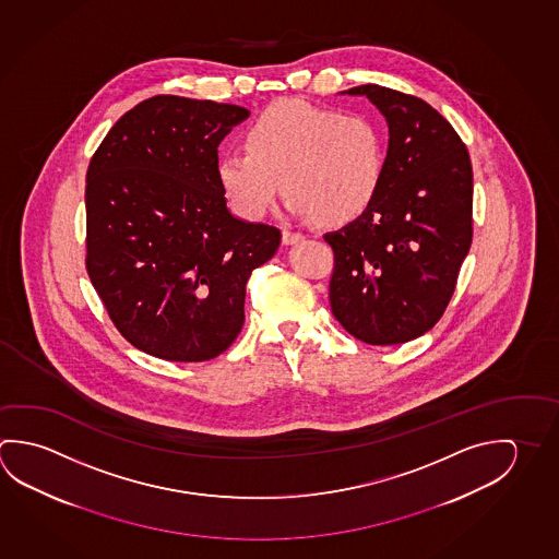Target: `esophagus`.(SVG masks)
Segmentation results:
<instances>
[{
    "mask_svg": "<svg viewBox=\"0 0 559 559\" xmlns=\"http://www.w3.org/2000/svg\"><path fill=\"white\" fill-rule=\"evenodd\" d=\"M302 239V234H298V231H290V229H284L283 231L284 246H294V243H300Z\"/></svg>",
    "mask_w": 559,
    "mask_h": 559,
    "instance_id": "esophagus-1",
    "label": "esophagus"
}]
</instances>
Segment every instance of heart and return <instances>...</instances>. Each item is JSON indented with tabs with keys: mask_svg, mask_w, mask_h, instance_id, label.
<instances>
[{
	"mask_svg": "<svg viewBox=\"0 0 559 559\" xmlns=\"http://www.w3.org/2000/svg\"><path fill=\"white\" fill-rule=\"evenodd\" d=\"M246 151L217 163V180L241 216H265L281 180L294 214L322 226L352 224L374 204L386 168L382 131L361 114L283 99L257 116Z\"/></svg>",
	"mask_w": 559,
	"mask_h": 559,
	"instance_id": "1",
	"label": "heart"
}]
</instances>
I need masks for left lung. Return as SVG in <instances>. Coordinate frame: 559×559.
<instances>
[{
    "label": "left lung",
    "mask_w": 559,
    "mask_h": 559,
    "mask_svg": "<svg viewBox=\"0 0 559 559\" xmlns=\"http://www.w3.org/2000/svg\"><path fill=\"white\" fill-rule=\"evenodd\" d=\"M389 123L381 192L359 219L323 237L333 249L330 304L369 345L420 337L450 304L473 239V168L450 121L424 99L365 84Z\"/></svg>",
    "instance_id": "left-lung-1"
}]
</instances>
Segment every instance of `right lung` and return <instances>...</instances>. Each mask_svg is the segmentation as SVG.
<instances>
[{"mask_svg": "<svg viewBox=\"0 0 559 559\" xmlns=\"http://www.w3.org/2000/svg\"><path fill=\"white\" fill-rule=\"evenodd\" d=\"M249 111L155 96L116 121L86 173V271L109 320L141 352L197 362L246 322V284L281 229L229 214L217 145Z\"/></svg>", "mask_w": 559, "mask_h": 559, "instance_id": "1", "label": "right lung"}]
</instances>
